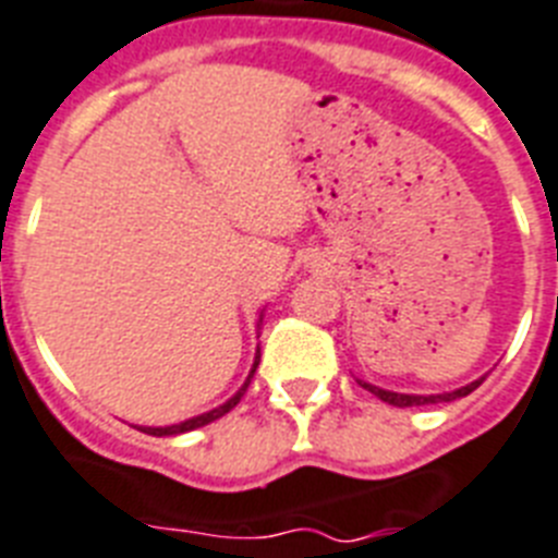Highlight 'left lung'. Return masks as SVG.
<instances>
[{"label": "left lung", "instance_id": "8db88e82", "mask_svg": "<svg viewBox=\"0 0 558 558\" xmlns=\"http://www.w3.org/2000/svg\"><path fill=\"white\" fill-rule=\"evenodd\" d=\"M485 379V376H482ZM482 379L471 381V385H464V388H456L450 393H430V396H422V393H393V390H385V388H376L371 381L365 379H356L359 385L365 390H371L373 396H379L381 402L393 404V408H416V404H439V402H453V399H462V396L473 393V390L482 385Z\"/></svg>", "mask_w": 558, "mask_h": 558}]
</instances>
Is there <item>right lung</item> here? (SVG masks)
<instances>
[{"label":"right lung","instance_id":"obj_1","mask_svg":"<svg viewBox=\"0 0 558 558\" xmlns=\"http://www.w3.org/2000/svg\"><path fill=\"white\" fill-rule=\"evenodd\" d=\"M262 319H265V311L259 313V322H256V328H262ZM259 359H262V353H259V348H256V356H253V367H251V373H247L245 385H242V388H239L236 393L230 396V399H228V402H225V404H219V408H214V411L199 413V416L185 418V422H179V425H168V427H140V430H142V434H150V436H179V434H187V430H196V427L210 425V422H216V418H222L225 413L233 411V408H236V404H239V399L245 396L247 385H251V379H253V373H256V367H259Z\"/></svg>","mask_w":558,"mask_h":558}]
</instances>
